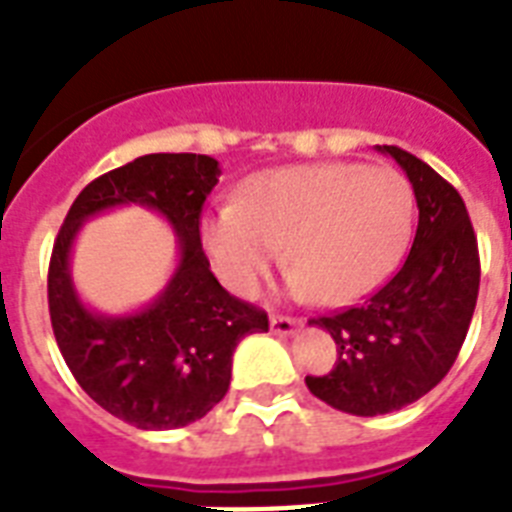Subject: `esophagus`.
I'll return each instance as SVG.
<instances>
[{
	"label": "esophagus",
	"instance_id": "1",
	"mask_svg": "<svg viewBox=\"0 0 512 512\" xmlns=\"http://www.w3.org/2000/svg\"><path fill=\"white\" fill-rule=\"evenodd\" d=\"M303 321L297 319H289V316H271V332L273 335H281V337H292L300 329Z\"/></svg>",
	"mask_w": 512,
	"mask_h": 512
}]
</instances>
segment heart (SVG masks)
I'll list each match as a JSON object with an SVG mask.
<instances>
[{
  "instance_id": "1",
  "label": "heart",
  "mask_w": 512,
  "mask_h": 512,
  "mask_svg": "<svg viewBox=\"0 0 512 512\" xmlns=\"http://www.w3.org/2000/svg\"><path fill=\"white\" fill-rule=\"evenodd\" d=\"M412 228V188L390 167L316 162L257 172L239 204L201 220V241L220 279L252 292L279 263L289 284L327 305H348L380 287Z\"/></svg>"
}]
</instances>
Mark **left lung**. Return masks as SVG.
Here are the masks:
<instances>
[{"mask_svg": "<svg viewBox=\"0 0 512 512\" xmlns=\"http://www.w3.org/2000/svg\"><path fill=\"white\" fill-rule=\"evenodd\" d=\"M420 220L404 265L364 305L311 319L337 342L335 369L305 377L313 396L340 412L377 417L414 404L452 369L476 311L478 244L465 201L433 167L396 146Z\"/></svg>", "mask_w": 512, "mask_h": 512, "instance_id": "1", "label": "left lung"}]
</instances>
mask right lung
Instances as JSON below:
<instances>
[{"mask_svg": "<svg viewBox=\"0 0 512 512\" xmlns=\"http://www.w3.org/2000/svg\"><path fill=\"white\" fill-rule=\"evenodd\" d=\"M217 177L212 156H140L76 196L52 247L47 300L60 353L95 404L140 430L201 420L228 393L236 345L252 332H268V316L228 295L201 249V204ZM130 203L154 208L171 223L178 265L151 304L111 317L83 305L70 279V252L90 216Z\"/></svg>", "mask_w": 512, "mask_h": 512, "instance_id": "right-lung-1", "label": "right lung"}]
</instances>
